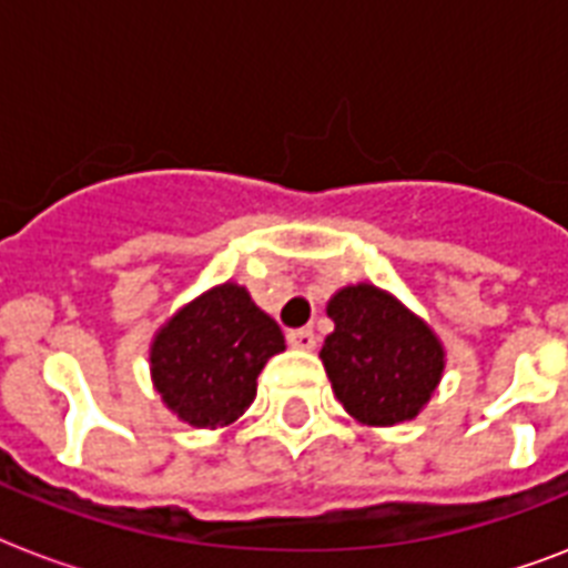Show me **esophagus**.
I'll list each match as a JSON object with an SVG mask.
<instances>
[{"label":"esophagus","instance_id":"obj_1","mask_svg":"<svg viewBox=\"0 0 568 568\" xmlns=\"http://www.w3.org/2000/svg\"><path fill=\"white\" fill-rule=\"evenodd\" d=\"M315 333L312 329H292L288 333V345L294 347V351H315Z\"/></svg>","mask_w":568,"mask_h":568}]
</instances>
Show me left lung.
Returning a JSON list of instances; mask_svg holds the SVG:
<instances>
[{
	"label": "left lung",
	"mask_w": 568,
	"mask_h": 568,
	"mask_svg": "<svg viewBox=\"0 0 568 568\" xmlns=\"http://www.w3.org/2000/svg\"><path fill=\"white\" fill-rule=\"evenodd\" d=\"M327 315L336 327L321 363L345 413L365 427L413 422L445 374V345L430 324L374 283L338 288Z\"/></svg>",
	"instance_id": "left-lung-1"
}]
</instances>
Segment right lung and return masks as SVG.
I'll return each mask as SVG.
<instances>
[{"label":"right lung","mask_w":568,"mask_h":568,"mask_svg":"<svg viewBox=\"0 0 568 568\" xmlns=\"http://www.w3.org/2000/svg\"><path fill=\"white\" fill-rule=\"evenodd\" d=\"M283 351L280 324L230 280L196 294L155 329L150 379L180 422L217 430L247 413L256 377Z\"/></svg>","instance_id":"1"}]
</instances>
